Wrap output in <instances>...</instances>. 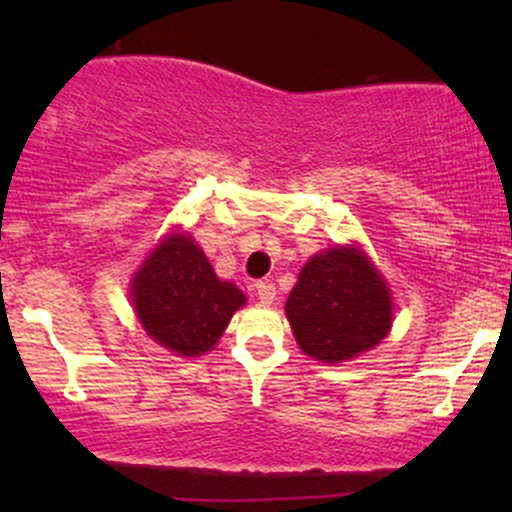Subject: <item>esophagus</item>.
I'll list each match as a JSON object with an SVG mask.
<instances>
[{"mask_svg": "<svg viewBox=\"0 0 512 512\" xmlns=\"http://www.w3.org/2000/svg\"><path fill=\"white\" fill-rule=\"evenodd\" d=\"M257 298H260L262 305H269L276 298V289L274 284H269V281H260L257 284Z\"/></svg>", "mask_w": 512, "mask_h": 512, "instance_id": "esophagus-1", "label": "esophagus"}]
</instances>
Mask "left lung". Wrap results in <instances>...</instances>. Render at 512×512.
I'll return each instance as SVG.
<instances>
[{"mask_svg":"<svg viewBox=\"0 0 512 512\" xmlns=\"http://www.w3.org/2000/svg\"><path fill=\"white\" fill-rule=\"evenodd\" d=\"M286 315L305 354L339 363L380 344L392 325V301L361 250L332 248L301 269Z\"/></svg>","mask_w":512,"mask_h":512,"instance_id":"1","label":"left lung"}]
</instances>
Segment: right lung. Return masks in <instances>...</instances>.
<instances>
[{
  "label": "right lung",
  "instance_id": "1",
  "mask_svg": "<svg viewBox=\"0 0 512 512\" xmlns=\"http://www.w3.org/2000/svg\"><path fill=\"white\" fill-rule=\"evenodd\" d=\"M144 330L180 356H197L219 342L245 303L243 291L216 279L190 236H170L151 252L132 284Z\"/></svg>",
  "mask_w": 512,
  "mask_h": 512
}]
</instances>
